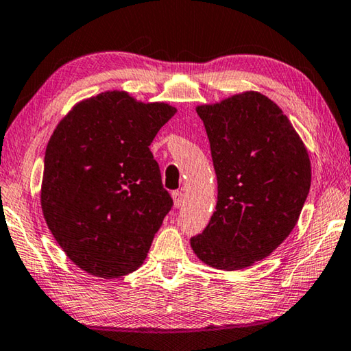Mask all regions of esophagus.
Instances as JSON below:
<instances>
[{
    "mask_svg": "<svg viewBox=\"0 0 351 351\" xmlns=\"http://www.w3.org/2000/svg\"><path fill=\"white\" fill-rule=\"evenodd\" d=\"M171 198H173V204H175V207H181V206H182L184 193H182V192H180V190H175V192L171 193Z\"/></svg>",
    "mask_w": 351,
    "mask_h": 351,
    "instance_id": "34e87169",
    "label": "esophagus"
}]
</instances>
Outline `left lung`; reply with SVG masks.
<instances>
[{
	"instance_id": "8db88e82",
	"label": "left lung",
	"mask_w": 351,
	"mask_h": 351,
	"mask_svg": "<svg viewBox=\"0 0 351 351\" xmlns=\"http://www.w3.org/2000/svg\"><path fill=\"white\" fill-rule=\"evenodd\" d=\"M197 112L210 142L218 201L190 246L210 268H247L274 252L299 221L310 156L289 119L261 93L198 105Z\"/></svg>"
}]
</instances>
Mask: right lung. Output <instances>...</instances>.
Segmentation results:
<instances>
[{
  "instance_id": "add662e5",
  "label": "right lung",
  "mask_w": 351,
  "mask_h": 351,
  "mask_svg": "<svg viewBox=\"0 0 351 351\" xmlns=\"http://www.w3.org/2000/svg\"><path fill=\"white\" fill-rule=\"evenodd\" d=\"M175 112L105 91L75 104L47 142L41 210L58 246L88 274L117 278L144 263L173 206L148 147Z\"/></svg>"
}]
</instances>
